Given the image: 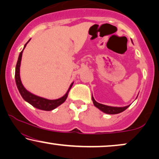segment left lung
Wrapping results in <instances>:
<instances>
[{"mask_svg":"<svg viewBox=\"0 0 159 159\" xmlns=\"http://www.w3.org/2000/svg\"><path fill=\"white\" fill-rule=\"evenodd\" d=\"M138 96V95H137ZM92 101L93 103H94V105L96 107H97L99 110H100L101 111H102L103 113H107V114H118L121 113V112L124 111L126 109H127L129 105H127V106L125 107H112V106H108V105H105L100 104V103L97 102L95 100L94 97L92 96Z\"/></svg>","mask_w":159,"mask_h":159,"instance_id":"1","label":"left lung"}]
</instances>
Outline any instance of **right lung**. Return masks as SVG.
<instances>
[{
	"label": "right lung",
	"mask_w": 159,
	"mask_h": 159,
	"mask_svg": "<svg viewBox=\"0 0 159 159\" xmlns=\"http://www.w3.org/2000/svg\"><path fill=\"white\" fill-rule=\"evenodd\" d=\"M30 41V39L28 41L25 43L24 46V48H23L22 52H20V55H19L17 62H16V68H15V81L16 86H17V89L20 92L21 96L22 97V98L25 99V101L27 102L30 103L31 105H33V107H36L38 109L42 110V111H52L60 106V105H62L64 102L66 100L67 95H68V92L70 88L73 86V82L70 84V87L67 90L64 96L60 97V98L57 99H48L46 98H43V97H41L39 96H37V95H35L32 94L31 92H30L29 91H27L26 89L24 87L23 84H22V81H21L20 78V65H21V60H22V52L23 50L25 49V48L26 47L27 44L28 42Z\"/></svg>",
	"instance_id": "right-lung-1"
}]
</instances>
